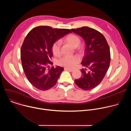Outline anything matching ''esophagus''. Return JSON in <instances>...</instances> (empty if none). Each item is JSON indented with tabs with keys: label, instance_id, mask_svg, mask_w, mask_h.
I'll use <instances>...</instances> for the list:
<instances>
[{
	"label": "esophagus",
	"instance_id": "34e87169",
	"mask_svg": "<svg viewBox=\"0 0 131 131\" xmlns=\"http://www.w3.org/2000/svg\"><path fill=\"white\" fill-rule=\"evenodd\" d=\"M64 69H65V70H67L69 71H73L74 70L73 69H71V68H67V67H65Z\"/></svg>",
	"mask_w": 131,
	"mask_h": 131
}]
</instances>
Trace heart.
<instances>
[{
    "instance_id": "obj_1",
    "label": "heart",
    "mask_w": 131,
    "mask_h": 131,
    "mask_svg": "<svg viewBox=\"0 0 131 131\" xmlns=\"http://www.w3.org/2000/svg\"><path fill=\"white\" fill-rule=\"evenodd\" d=\"M63 41L72 47L76 48L79 46L81 40L78 36L74 34H69L63 39ZM52 50L55 56H60L61 55V45L60 42L58 41L54 42L52 46ZM79 61L80 59L77 56L64 57L59 60V64L66 67L72 68L75 66L79 63Z\"/></svg>"
}]
</instances>
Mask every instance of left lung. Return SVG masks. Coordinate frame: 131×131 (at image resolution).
I'll return each instance as SVG.
<instances>
[{"label":"left lung","mask_w":131,"mask_h":131,"mask_svg":"<svg viewBox=\"0 0 131 131\" xmlns=\"http://www.w3.org/2000/svg\"><path fill=\"white\" fill-rule=\"evenodd\" d=\"M71 30L80 36L85 41L84 55L81 63V77L74 80L76 85L83 90L96 87L103 80L109 67L110 53L105 37L99 31L84 26Z\"/></svg>","instance_id":"8db88e82"}]
</instances>
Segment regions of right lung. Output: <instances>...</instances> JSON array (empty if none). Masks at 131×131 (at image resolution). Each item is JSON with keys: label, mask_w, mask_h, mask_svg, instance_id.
Masks as SVG:
<instances>
[{"label": "right lung", "mask_w": 131, "mask_h": 131, "mask_svg": "<svg viewBox=\"0 0 131 131\" xmlns=\"http://www.w3.org/2000/svg\"><path fill=\"white\" fill-rule=\"evenodd\" d=\"M68 29L40 26L31 30L26 36L21 49L22 67L29 82L37 89L45 91L57 82L64 68L49 67L53 57L52 48L57 40L69 33Z\"/></svg>", "instance_id": "1"}]
</instances>
